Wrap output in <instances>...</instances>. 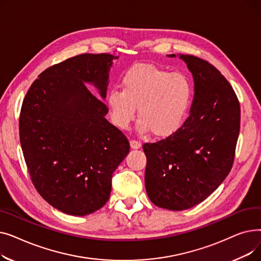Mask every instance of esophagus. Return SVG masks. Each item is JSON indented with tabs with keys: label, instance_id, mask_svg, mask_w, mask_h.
<instances>
[{
	"label": "esophagus",
	"instance_id": "obj_1",
	"mask_svg": "<svg viewBox=\"0 0 261 261\" xmlns=\"http://www.w3.org/2000/svg\"><path fill=\"white\" fill-rule=\"evenodd\" d=\"M130 146H131V148H133V149H139V148H141V143L139 142V141H136V140H131L130 141Z\"/></svg>",
	"mask_w": 261,
	"mask_h": 261
}]
</instances>
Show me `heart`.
<instances>
[{
    "label": "heart",
    "instance_id": "obj_1",
    "mask_svg": "<svg viewBox=\"0 0 261 261\" xmlns=\"http://www.w3.org/2000/svg\"><path fill=\"white\" fill-rule=\"evenodd\" d=\"M193 97L189 79L154 64H136L121 78V90L108 94L110 115L114 125L126 130L139 106L140 129L158 138L171 135L183 123Z\"/></svg>",
    "mask_w": 261,
    "mask_h": 261
}]
</instances>
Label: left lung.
<instances>
[{
    "label": "left lung",
    "instance_id": "1",
    "mask_svg": "<svg viewBox=\"0 0 261 261\" xmlns=\"http://www.w3.org/2000/svg\"><path fill=\"white\" fill-rule=\"evenodd\" d=\"M180 58L195 81L190 115L167 138L143 145L147 195L170 211L195 206L224 181L240 131V103L225 77L206 60L191 55Z\"/></svg>",
    "mask_w": 261,
    "mask_h": 261
}]
</instances>
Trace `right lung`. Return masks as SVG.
I'll return each instance as SVG.
<instances>
[{
  "instance_id": "obj_1",
  "label": "right lung",
  "mask_w": 261,
  "mask_h": 261,
  "mask_svg": "<svg viewBox=\"0 0 261 261\" xmlns=\"http://www.w3.org/2000/svg\"><path fill=\"white\" fill-rule=\"evenodd\" d=\"M110 54H81L54 64L27 91L19 119L20 143L31 180L48 204L73 216L101 208L112 174L130 151L127 138L110 123L106 97Z\"/></svg>"
}]
</instances>
